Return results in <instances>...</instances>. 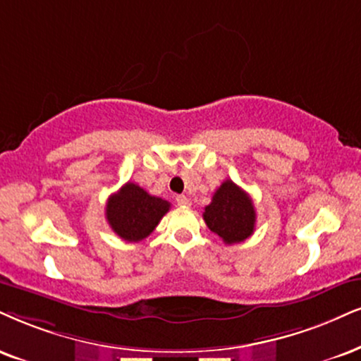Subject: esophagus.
<instances>
[{
	"label": "esophagus",
	"mask_w": 361,
	"mask_h": 361,
	"mask_svg": "<svg viewBox=\"0 0 361 361\" xmlns=\"http://www.w3.org/2000/svg\"><path fill=\"white\" fill-rule=\"evenodd\" d=\"M176 201H177V204H179V206H184V207L190 206V199L188 197V195H177Z\"/></svg>",
	"instance_id": "34e87169"
}]
</instances>
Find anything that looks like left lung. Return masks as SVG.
<instances>
[{"mask_svg":"<svg viewBox=\"0 0 361 361\" xmlns=\"http://www.w3.org/2000/svg\"><path fill=\"white\" fill-rule=\"evenodd\" d=\"M204 221L226 244L243 243L255 233L256 211L247 192L233 180H224L204 207Z\"/></svg>","mask_w":361,"mask_h":361,"instance_id":"obj_1","label":"left lung"}]
</instances>
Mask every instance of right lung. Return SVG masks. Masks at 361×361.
Returning a JSON list of instances; mask_svg holds the SVG:
<instances>
[{
	"mask_svg": "<svg viewBox=\"0 0 361 361\" xmlns=\"http://www.w3.org/2000/svg\"><path fill=\"white\" fill-rule=\"evenodd\" d=\"M169 209L171 204L167 201L150 195L133 182H127L109 197L105 217L114 233L123 241L139 243L157 228Z\"/></svg>",
	"mask_w": 361,
	"mask_h": 361,
	"instance_id": "obj_1",
	"label": "right lung"
}]
</instances>
